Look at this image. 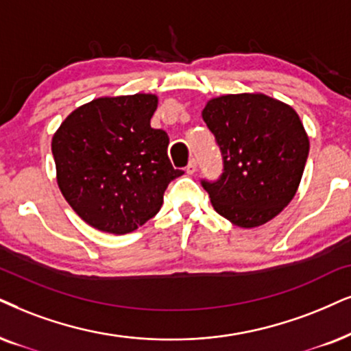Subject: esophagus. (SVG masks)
<instances>
[{"label":"esophagus","instance_id":"1","mask_svg":"<svg viewBox=\"0 0 351 351\" xmlns=\"http://www.w3.org/2000/svg\"><path fill=\"white\" fill-rule=\"evenodd\" d=\"M196 170H197L196 160H191L188 163V167H186V173H188V175H194V173H196Z\"/></svg>","mask_w":351,"mask_h":351}]
</instances>
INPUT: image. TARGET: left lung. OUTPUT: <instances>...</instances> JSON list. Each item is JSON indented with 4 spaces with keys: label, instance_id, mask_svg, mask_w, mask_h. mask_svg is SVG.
<instances>
[{
    "label": "left lung",
    "instance_id": "left-lung-1",
    "mask_svg": "<svg viewBox=\"0 0 351 351\" xmlns=\"http://www.w3.org/2000/svg\"><path fill=\"white\" fill-rule=\"evenodd\" d=\"M202 119L223 155V175L202 181L217 214L239 228L267 223L295 197L309 152L298 113L261 92L208 99Z\"/></svg>",
    "mask_w": 351,
    "mask_h": 351
}]
</instances>
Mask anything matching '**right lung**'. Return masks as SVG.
<instances>
[{"instance_id": "add662e5", "label": "right lung", "mask_w": 351, "mask_h": 351, "mask_svg": "<svg viewBox=\"0 0 351 351\" xmlns=\"http://www.w3.org/2000/svg\"><path fill=\"white\" fill-rule=\"evenodd\" d=\"M155 94L99 97L77 106L51 139L56 183L95 230L126 234L160 210L171 180L165 131L150 128Z\"/></svg>"}]
</instances>
